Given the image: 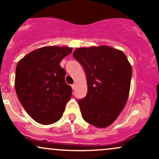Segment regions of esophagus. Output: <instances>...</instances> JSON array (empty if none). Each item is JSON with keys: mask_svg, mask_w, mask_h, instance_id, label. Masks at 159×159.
Segmentation results:
<instances>
[{"mask_svg": "<svg viewBox=\"0 0 159 159\" xmlns=\"http://www.w3.org/2000/svg\"><path fill=\"white\" fill-rule=\"evenodd\" d=\"M71 88H72L73 90H75V88H76V84H73L72 85H71Z\"/></svg>", "mask_w": 159, "mask_h": 159, "instance_id": "1", "label": "esophagus"}]
</instances>
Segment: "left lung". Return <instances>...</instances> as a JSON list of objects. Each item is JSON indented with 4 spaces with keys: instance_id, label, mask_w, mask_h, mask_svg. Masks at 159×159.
Here are the masks:
<instances>
[{
    "instance_id": "8db88e82",
    "label": "left lung",
    "mask_w": 159,
    "mask_h": 159,
    "mask_svg": "<svg viewBox=\"0 0 159 159\" xmlns=\"http://www.w3.org/2000/svg\"><path fill=\"white\" fill-rule=\"evenodd\" d=\"M73 56L84 68L88 93L78 100L87 123L107 127L118 117L127 101L132 67L122 51L107 46L78 48Z\"/></svg>"
}]
</instances>
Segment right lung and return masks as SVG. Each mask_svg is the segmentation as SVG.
Returning <instances> with one entry per match:
<instances>
[{"label":"right lung","instance_id":"1","mask_svg":"<svg viewBox=\"0 0 159 159\" xmlns=\"http://www.w3.org/2000/svg\"><path fill=\"white\" fill-rule=\"evenodd\" d=\"M72 48L46 46L31 52L18 62L15 90L28 114L40 124L49 125L62 116L72 89L59 63Z\"/></svg>","mask_w":159,"mask_h":159}]
</instances>
